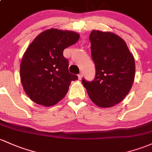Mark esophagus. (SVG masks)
Returning <instances> with one entry per match:
<instances>
[{"instance_id": "esophagus-1", "label": "esophagus", "mask_w": 152, "mask_h": 152, "mask_svg": "<svg viewBox=\"0 0 152 152\" xmlns=\"http://www.w3.org/2000/svg\"><path fill=\"white\" fill-rule=\"evenodd\" d=\"M83 76V72H80V73L79 75H78V79H79V80H81V79H82Z\"/></svg>"}]
</instances>
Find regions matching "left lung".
I'll return each mask as SVG.
<instances>
[{
  "label": "left lung",
  "mask_w": 152,
  "mask_h": 152,
  "mask_svg": "<svg viewBox=\"0 0 152 152\" xmlns=\"http://www.w3.org/2000/svg\"><path fill=\"white\" fill-rule=\"evenodd\" d=\"M95 78L82 83L91 101L100 107L121 102L130 91L135 77V60L126 43L118 35L93 30L90 35Z\"/></svg>",
  "instance_id": "1"
}]
</instances>
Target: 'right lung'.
Returning <instances> with one entry per match:
<instances>
[{"label": "right lung", "mask_w": 152, "mask_h": 152, "mask_svg": "<svg viewBox=\"0 0 152 152\" xmlns=\"http://www.w3.org/2000/svg\"><path fill=\"white\" fill-rule=\"evenodd\" d=\"M72 31L50 29L41 32L29 45L20 64L21 82L29 98L43 106L56 104L66 96L77 76L69 72L63 51L79 40Z\"/></svg>", "instance_id": "right-lung-1"}]
</instances>
